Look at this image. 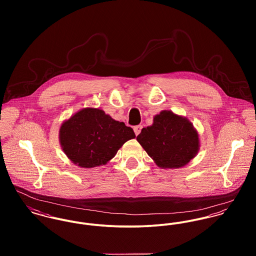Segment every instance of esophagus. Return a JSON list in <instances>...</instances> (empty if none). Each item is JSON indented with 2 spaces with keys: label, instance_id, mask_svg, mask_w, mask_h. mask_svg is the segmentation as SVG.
<instances>
[{
  "label": "esophagus",
  "instance_id": "34e87169",
  "mask_svg": "<svg viewBox=\"0 0 256 256\" xmlns=\"http://www.w3.org/2000/svg\"><path fill=\"white\" fill-rule=\"evenodd\" d=\"M142 126L141 125H138V126H135L134 127V132H135V135L138 136L140 133H141V130H142Z\"/></svg>",
  "mask_w": 256,
  "mask_h": 256
}]
</instances>
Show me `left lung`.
I'll return each mask as SVG.
<instances>
[{
  "label": "left lung",
  "instance_id": "8db88e82",
  "mask_svg": "<svg viewBox=\"0 0 256 256\" xmlns=\"http://www.w3.org/2000/svg\"><path fill=\"white\" fill-rule=\"evenodd\" d=\"M137 141L160 168H180L196 156L200 148L198 131L182 115L162 110L152 124L143 128Z\"/></svg>",
  "mask_w": 256,
  "mask_h": 256
}]
</instances>
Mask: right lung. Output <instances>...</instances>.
Here are the masks:
<instances>
[{"label": "right lung", "mask_w": 256, "mask_h": 256, "mask_svg": "<svg viewBox=\"0 0 256 256\" xmlns=\"http://www.w3.org/2000/svg\"><path fill=\"white\" fill-rule=\"evenodd\" d=\"M135 133L100 108H86L65 120L59 130L60 145L76 166L90 168L106 164Z\"/></svg>", "instance_id": "right-lung-1"}]
</instances>
